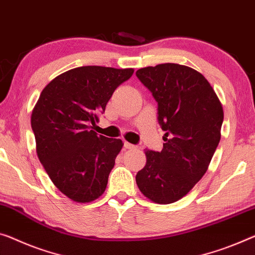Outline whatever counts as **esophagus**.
<instances>
[{
	"mask_svg": "<svg viewBox=\"0 0 255 255\" xmlns=\"http://www.w3.org/2000/svg\"><path fill=\"white\" fill-rule=\"evenodd\" d=\"M124 147L127 148V149H135L136 146H134V144H132L130 142H128V141H124Z\"/></svg>",
	"mask_w": 255,
	"mask_h": 255,
	"instance_id": "1",
	"label": "esophagus"
}]
</instances>
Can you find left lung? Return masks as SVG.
<instances>
[{
  "label": "left lung",
  "mask_w": 255,
  "mask_h": 255,
  "mask_svg": "<svg viewBox=\"0 0 255 255\" xmlns=\"http://www.w3.org/2000/svg\"><path fill=\"white\" fill-rule=\"evenodd\" d=\"M157 103L165 134L163 149L146 150L136 173L139 189L150 201L170 204L202 179L221 138L222 105L206 78L187 66L160 64L135 73Z\"/></svg>",
  "instance_id": "8db88e82"
}]
</instances>
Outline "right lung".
<instances>
[{
    "mask_svg": "<svg viewBox=\"0 0 255 255\" xmlns=\"http://www.w3.org/2000/svg\"><path fill=\"white\" fill-rule=\"evenodd\" d=\"M133 69L83 66L62 73L43 89L32 113L38 159L58 189L77 203L100 197L121 139L92 130L116 88Z\"/></svg>",
    "mask_w": 255,
    "mask_h": 255,
    "instance_id": "add662e5",
    "label": "right lung"
}]
</instances>
